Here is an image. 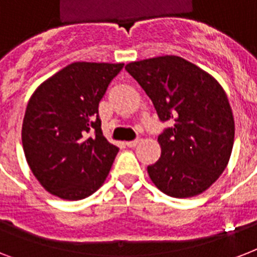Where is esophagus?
I'll return each instance as SVG.
<instances>
[{"mask_svg":"<svg viewBox=\"0 0 257 257\" xmlns=\"http://www.w3.org/2000/svg\"><path fill=\"white\" fill-rule=\"evenodd\" d=\"M139 143H140V140L126 141V143H125V145H126V147H129V148H135V147H136V145L139 144Z\"/></svg>","mask_w":257,"mask_h":257,"instance_id":"esophagus-1","label":"esophagus"}]
</instances>
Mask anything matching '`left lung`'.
<instances>
[{"label":"left lung","mask_w":257,"mask_h":257,"mask_svg":"<svg viewBox=\"0 0 257 257\" xmlns=\"http://www.w3.org/2000/svg\"><path fill=\"white\" fill-rule=\"evenodd\" d=\"M125 69L152 100L161 121H173L157 141L161 156L148 167L152 183L172 197L207 191L227 168L235 141L228 97L205 70L177 56L131 62Z\"/></svg>","instance_id":"1"}]
</instances>
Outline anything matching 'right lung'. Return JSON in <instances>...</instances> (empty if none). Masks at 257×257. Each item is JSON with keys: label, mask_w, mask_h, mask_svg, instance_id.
Listing matches in <instances>:
<instances>
[{"label": "right lung", "mask_w": 257, "mask_h": 257, "mask_svg": "<svg viewBox=\"0 0 257 257\" xmlns=\"http://www.w3.org/2000/svg\"><path fill=\"white\" fill-rule=\"evenodd\" d=\"M122 66L73 62L30 97L22 147L30 171L52 195L81 200L104 184L118 148L102 135L98 102Z\"/></svg>", "instance_id": "obj_1"}]
</instances>
